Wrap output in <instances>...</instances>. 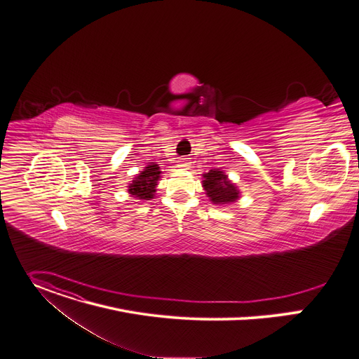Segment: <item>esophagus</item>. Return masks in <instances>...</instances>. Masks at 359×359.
Returning <instances> with one entry per match:
<instances>
[{
    "label": "esophagus",
    "instance_id": "obj_1",
    "mask_svg": "<svg viewBox=\"0 0 359 359\" xmlns=\"http://www.w3.org/2000/svg\"><path fill=\"white\" fill-rule=\"evenodd\" d=\"M177 166H179V168H187V166H189V160H186V158H180Z\"/></svg>",
    "mask_w": 359,
    "mask_h": 359
}]
</instances>
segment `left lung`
I'll use <instances>...</instances> for the list:
<instances>
[{
	"instance_id": "obj_1",
	"label": "left lung",
	"mask_w": 359,
	"mask_h": 359,
	"mask_svg": "<svg viewBox=\"0 0 359 359\" xmlns=\"http://www.w3.org/2000/svg\"><path fill=\"white\" fill-rule=\"evenodd\" d=\"M203 189L215 205H227L239 199L238 187L220 169H212L203 175Z\"/></svg>"
}]
</instances>
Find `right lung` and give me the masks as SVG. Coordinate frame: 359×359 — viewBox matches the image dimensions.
<instances>
[{"instance_id": "right-lung-1", "label": "right lung", "mask_w": 359, "mask_h": 359, "mask_svg": "<svg viewBox=\"0 0 359 359\" xmlns=\"http://www.w3.org/2000/svg\"><path fill=\"white\" fill-rule=\"evenodd\" d=\"M160 168L158 165H147L143 172H140L135 180H132V183L128 184V193L132 194L133 198H139V199H144V201H150L154 196L156 191V186H157V180L160 179Z\"/></svg>"}]
</instances>
